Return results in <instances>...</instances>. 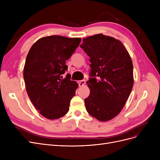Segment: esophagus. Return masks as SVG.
I'll use <instances>...</instances> for the list:
<instances>
[{
  "label": "esophagus",
  "instance_id": "obj_1",
  "mask_svg": "<svg viewBox=\"0 0 160 160\" xmlns=\"http://www.w3.org/2000/svg\"><path fill=\"white\" fill-rule=\"evenodd\" d=\"M85 80L83 79V80H80V81H78V84L79 86H83L85 84Z\"/></svg>",
  "mask_w": 160,
  "mask_h": 160
}]
</instances>
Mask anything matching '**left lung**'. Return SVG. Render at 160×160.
I'll return each mask as SVG.
<instances>
[{
	"label": "left lung",
	"mask_w": 160,
	"mask_h": 160,
	"mask_svg": "<svg viewBox=\"0 0 160 160\" xmlns=\"http://www.w3.org/2000/svg\"><path fill=\"white\" fill-rule=\"evenodd\" d=\"M80 47L90 57L91 68L86 109L101 122L110 120L122 111L133 88L132 59L122 42L103 34L83 38Z\"/></svg>",
	"instance_id": "left-lung-1"
}]
</instances>
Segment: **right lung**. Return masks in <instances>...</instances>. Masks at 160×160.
Listing matches in <instances>:
<instances>
[{"instance_id":"obj_1","label":"right lung","mask_w":160,"mask_h":160,"mask_svg":"<svg viewBox=\"0 0 160 160\" xmlns=\"http://www.w3.org/2000/svg\"><path fill=\"white\" fill-rule=\"evenodd\" d=\"M81 38L52 35L40 38L28 51L23 77L27 94L37 110L45 118L56 119L69 109L78 88L67 71L68 60L81 42Z\"/></svg>"}]
</instances>
